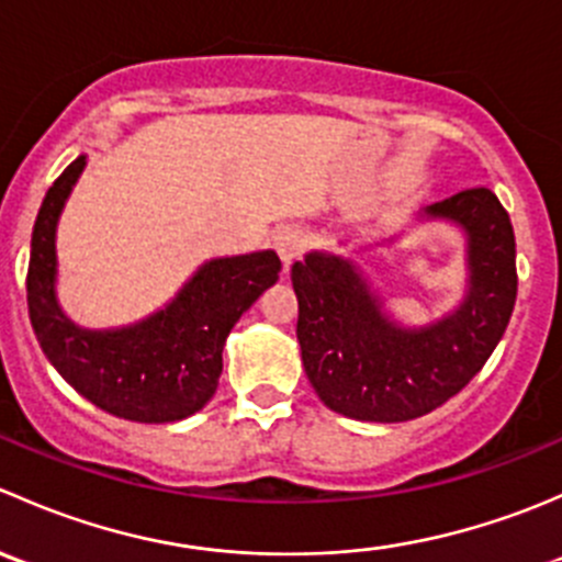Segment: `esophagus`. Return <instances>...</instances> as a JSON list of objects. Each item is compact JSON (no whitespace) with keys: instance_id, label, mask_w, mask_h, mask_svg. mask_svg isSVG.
<instances>
[{"instance_id":"1","label":"esophagus","mask_w":562,"mask_h":562,"mask_svg":"<svg viewBox=\"0 0 562 562\" xmlns=\"http://www.w3.org/2000/svg\"><path fill=\"white\" fill-rule=\"evenodd\" d=\"M304 245H307V236H304L299 228L277 231L274 249H277V255L282 258V266H285V269L299 258V255L304 252Z\"/></svg>"}]
</instances>
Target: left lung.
<instances>
[{
  "instance_id": "obj_1",
  "label": "left lung",
  "mask_w": 562,
  "mask_h": 562,
  "mask_svg": "<svg viewBox=\"0 0 562 562\" xmlns=\"http://www.w3.org/2000/svg\"><path fill=\"white\" fill-rule=\"evenodd\" d=\"M470 236V293L454 315L422 331L396 328L348 260L313 252L293 263L296 337L323 405L359 422H411L459 394L501 342L517 302V241L490 187L427 209Z\"/></svg>"
}]
</instances>
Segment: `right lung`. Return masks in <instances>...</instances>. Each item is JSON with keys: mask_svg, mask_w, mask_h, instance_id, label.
<instances>
[{"mask_svg": "<svg viewBox=\"0 0 562 562\" xmlns=\"http://www.w3.org/2000/svg\"><path fill=\"white\" fill-rule=\"evenodd\" d=\"M87 157L72 160L48 187L32 231L26 304L37 342L59 375L105 413L127 422L166 424L192 416L214 396L223 345L241 313L274 285L277 252L209 260L171 307L124 331H81L54 299V234Z\"/></svg>", "mask_w": 562, "mask_h": 562, "instance_id": "obj_1", "label": "right lung"}]
</instances>
